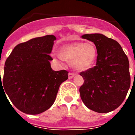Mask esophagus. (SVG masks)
<instances>
[{"instance_id": "obj_1", "label": "esophagus", "mask_w": 135, "mask_h": 135, "mask_svg": "<svg viewBox=\"0 0 135 135\" xmlns=\"http://www.w3.org/2000/svg\"><path fill=\"white\" fill-rule=\"evenodd\" d=\"M74 76H75V74L74 73H71V72H70V73L68 74V78H72Z\"/></svg>"}]
</instances>
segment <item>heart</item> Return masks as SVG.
Listing matches in <instances>:
<instances>
[{"mask_svg": "<svg viewBox=\"0 0 135 135\" xmlns=\"http://www.w3.org/2000/svg\"><path fill=\"white\" fill-rule=\"evenodd\" d=\"M97 55L96 47L93 44L76 42L62 46L61 54H57L56 57L60 61L65 59L71 62L75 70L85 71L94 64Z\"/></svg>", "mask_w": 135, "mask_h": 135, "instance_id": "obj_1", "label": "heart"}]
</instances>
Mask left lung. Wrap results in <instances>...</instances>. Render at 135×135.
<instances>
[{
	"label": "left lung",
	"instance_id": "left-lung-1",
	"mask_svg": "<svg viewBox=\"0 0 135 135\" xmlns=\"http://www.w3.org/2000/svg\"><path fill=\"white\" fill-rule=\"evenodd\" d=\"M82 38L94 42L97 51L96 65L80 74L84 84L80 88L83 103L98 113L118 108L131 86L129 61L120 44L101 34H84Z\"/></svg>",
	"mask_w": 135,
	"mask_h": 135
}]
</instances>
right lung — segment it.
I'll use <instances>...</instances> for the list:
<instances>
[{"label":"right lung","instance_id":"add662e5","mask_svg":"<svg viewBox=\"0 0 135 135\" xmlns=\"http://www.w3.org/2000/svg\"><path fill=\"white\" fill-rule=\"evenodd\" d=\"M55 40V36L46 35L19 44L6 60L0 86L25 114L36 115L49 109L59 86L68 78L66 70L51 68L49 54Z\"/></svg>","mask_w":135,"mask_h":135}]
</instances>
